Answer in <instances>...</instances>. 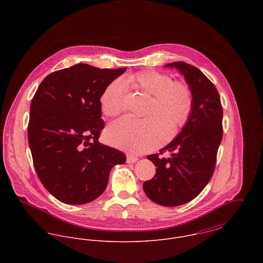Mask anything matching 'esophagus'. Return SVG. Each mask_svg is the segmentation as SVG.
I'll return each instance as SVG.
<instances>
[{"label": "esophagus", "instance_id": "34e87169", "mask_svg": "<svg viewBox=\"0 0 263 263\" xmlns=\"http://www.w3.org/2000/svg\"><path fill=\"white\" fill-rule=\"evenodd\" d=\"M138 161V158L137 157H135V156H133V155H127L126 156V162L127 163H135V162H137Z\"/></svg>", "mask_w": 263, "mask_h": 263}]
</instances>
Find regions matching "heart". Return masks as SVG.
Instances as JSON below:
<instances>
[{
  "label": "heart",
  "instance_id": "1",
  "mask_svg": "<svg viewBox=\"0 0 263 263\" xmlns=\"http://www.w3.org/2000/svg\"><path fill=\"white\" fill-rule=\"evenodd\" d=\"M127 82L153 96L147 111L149 117L138 119L124 116L116 119L107 127L105 137L118 149L143 154L157 148L165 138L164 143L169 142L187 122L193 108V93L187 84L153 70L129 76ZM125 82L120 79L113 81L101 95L102 111L109 116L121 112L125 107Z\"/></svg>",
  "mask_w": 263,
  "mask_h": 263
}]
</instances>
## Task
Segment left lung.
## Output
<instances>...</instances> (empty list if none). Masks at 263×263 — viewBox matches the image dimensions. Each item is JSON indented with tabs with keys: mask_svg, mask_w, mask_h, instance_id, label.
I'll return each mask as SVG.
<instances>
[{
	"mask_svg": "<svg viewBox=\"0 0 263 263\" xmlns=\"http://www.w3.org/2000/svg\"><path fill=\"white\" fill-rule=\"evenodd\" d=\"M166 67L183 74L193 93V108L185 126L169 145L147 158L156 168L155 176L143 188L154 202L177 206L195 198L211 180L223 138V108L215 85L200 70L175 62ZM173 153L166 159L161 155Z\"/></svg>",
	"mask_w": 263,
	"mask_h": 263,
	"instance_id": "1",
	"label": "left lung"
}]
</instances>
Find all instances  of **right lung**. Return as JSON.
<instances>
[{"label": "right lung", "mask_w": 263, "mask_h": 263, "mask_svg": "<svg viewBox=\"0 0 263 263\" xmlns=\"http://www.w3.org/2000/svg\"><path fill=\"white\" fill-rule=\"evenodd\" d=\"M126 68L78 64L46 76L38 86L28 122V143L38 178L57 199L84 204L100 196L124 153L99 143L104 121L100 98Z\"/></svg>", "instance_id": "obj_1"}]
</instances>
